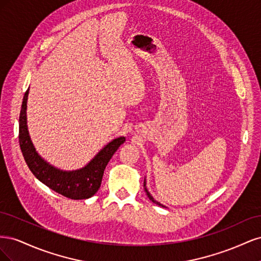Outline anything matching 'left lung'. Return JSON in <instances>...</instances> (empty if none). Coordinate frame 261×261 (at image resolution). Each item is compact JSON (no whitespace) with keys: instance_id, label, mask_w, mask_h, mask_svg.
I'll return each instance as SVG.
<instances>
[{"instance_id":"8db88e82","label":"left lung","mask_w":261,"mask_h":261,"mask_svg":"<svg viewBox=\"0 0 261 261\" xmlns=\"http://www.w3.org/2000/svg\"><path fill=\"white\" fill-rule=\"evenodd\" d=\"M144 187H145V191H146V194H147V196H148V198H149L150 200H151V201H152L153 203L158 204V206H161V207H164V206H163V204H161L160 202H158V201H155V200L153 199V197H152L151 195H150V194H149V192H148V189L146 188V181H144Z\"/></svg>"}]
</instances>
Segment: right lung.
Here are the masks:
<instances>
[{
    "label": "right lung",
    "mask_w": 261,
    "mask_h": 261,
    "mask_svg": "<svg viewBox=\"0 0 261 261\" xmlns=\"http://www.w3.org/2000/svg\"><path fill=\"white\" fill-rule=\"evenodd\" d=\"M29 89L25 92L19 114V146L28 168L44 185L69 199L90 198L100 188L108 162L122 144L125 137H118L108 144L85 168L66 172L55 169L39 155L31 143L27 128V99Z\"/></svg>",
    "instance_id": "right-lung-1"
}]
</instances>
